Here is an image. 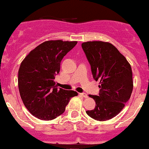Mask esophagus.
Wrapping results in <instances>:
<instances>
[{
    "instance_id": "esophagus-1",
    "label": "esophagus",
    "mask_w": 149,
    "mask_h": 149,
    "mask_svg": "<svg viewBox=\"0 0 149 149\" xmlns=\"http://www.w3.org/2000/svg\"><path fill=\"white\" fill-rule=\"evenodd\" d=\"M80 95H81V96H82V97H84V98H87L88 97V95H87V94L86 93H80Z\"/></svg>"
}]
</instances>
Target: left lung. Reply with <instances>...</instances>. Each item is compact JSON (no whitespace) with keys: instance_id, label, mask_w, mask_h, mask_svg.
<instances>
[{"instance_id":"obj_1","label":"left lung","mask_w":149,"mask_h":149,"mask_svg":"<svg viewBox=\"0 0 149 149\" xmlns=\"http://www.w3.org/2000/svg\"><path fill=\"white\" fill-rule=\"evenodd\" d=\"M81 46L101 88L98 95H88L95 101V106L86 113L96 120H109L121 111L131 95L134 81L131 65L109 42L88 41Z\"/></svg>"}]
</instances>
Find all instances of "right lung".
<instances>
[{
  "instance_id": "1",
  "label": "right lung",
  "mask_w": 149,
  "mask_h": 149,
  "mask_svg": "<svg viewBox=\"0 0 149 149\" xmlns=\"http://www.w3.org/2000/svg\"><path fill=\"white\" fill-rule=\"evenodd\" d=\"M77 41L51 40L36 47L21 62L18 70V89L23 104L40 120H51L65 110L74 91L58 88L54 79L61 61Z\"/></svg>"
}]
</instances>
